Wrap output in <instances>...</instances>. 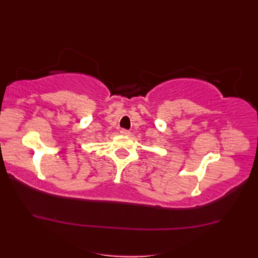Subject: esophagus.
Segmentation results:
<instances>
[{"mask_svg":"<svg viewBox=\"0 0 258 258\" xmlns=\"http://www.w3.org/2000/svg\"><path fill=\"white\" fill-rule=\"evenodd\" d=\"M119 133L123 134V135H128L130 134V131H127V130H120Z\"/></svg>","mask_w":258,"mask_h":258,"instance_id":"obj_1","label":"esophagus"}]
</instances>
